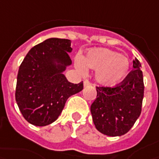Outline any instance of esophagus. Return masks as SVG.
Instances as JSON below:
<instances>
[{
	"mask_svg": "<svg viewBox=\"0 0 159 159\" xmlns=\"http://www.w3.org/2000/svg\"><path fill=\"white\" fill-rule=\"evenodd\" d=\"M84 87H90V86H91V84H90L89 81H84Z\"/></svg>",
	"mask_w": 159,
	"mask_h": 159,
	"instance_id": "34e87169",
	"label": "esophagus"
}]
</instances>
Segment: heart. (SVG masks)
<instances>
[{
  "mask_svg": "<svg viewBox=\"0 0 159 159\" xmlns=\"http://www.w3.org/2000/svg\"><path fill=\"white\" fill-rule=\"evenodd\" d=\"M76 67L82 72L86 69L95 70V80L98 84L112 86L120 83L129 74V58L107 48L91 49L76 60Z\"/></svg>",
  "mask_w": 159,
  "mask_h": 159,
  "instance_id": "heart-1",
  "label": "heart"
}]
</instances>
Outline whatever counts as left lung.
Wrapping results in <instances>:
<instances>
[{"label":"left lung","instance_id":"obj_1","mask_svg":"<svg viewBox=\"0 0 159 159\" xmlns=\"http://www.w3.org/2000/svg\"><path fill=\"white\" fill-rule=\"evenodd\" d=\"M134 70L117 87H97V98L90 107L96 129L109 136L128 133L142 112L144 85L141 63L134 58Z\"/></svg>","mask_w":159,"mask_h":159}]
</instances>
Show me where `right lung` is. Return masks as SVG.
Masks as SVG:
<instances>
[{
    "instance_id": "add662e5",
    "label": "right lung",
    "mask_w": 159,
    "mask_h": 159,
    "mask_svg": "<svg viewBox=\"0 0 159 159\" xmlns=\"http://www.w3.org/2000/svg\"><path fill=\"white\" fill-rule=\"evenodd\" d=\"M71 40L51 38L33 47L20 65L16 101L25 120L43 127L55 121L67 99L84 89L66 78L64 71L71 65Z\"/></svg>"
}]
</instances>
